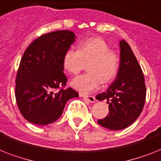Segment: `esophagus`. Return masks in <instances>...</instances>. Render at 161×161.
<instances>
[{"instance_id": "esophagus-1", "label": "esophagus", "mask_w": 161, "mask_h": 161, "mask_svg": "<svg viewBox=\"0 0 161 161\" xmlns=\"http://www.w3.org/2000/svg\"><path fill=\"white\" fill-rule=\"evenodd\" d=\"M80 96L82 97L84 99H86V100H87V101L90 102V103H94V102L95 101V96H92V95H90V96H86V95H80Z\"/></svg>"}]
</instances>
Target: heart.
I'll use <instances>...</instances> for the list:
<instances>
[{"label":"heart","instance_id":"heart-1","mask_svg":"<svg viewBox=\"0 0 161 161\" xmlns=\"http://www.w3.org/2000/svg\"><path fill=\"white\" fill-rule=\"evenodd\" d=\"M87 63L86 69L89 73L79 75L71 81L73 88L82 94L96 90L101 82L112 81L119 71V58L100 38L82 41L77 50L70 47L62 58V66L71 75H76Z\"/></svg>","mask_w":161,"mask_h":161}]
</instances>
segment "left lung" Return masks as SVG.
Returning a JSON list of instances; mask_svg holds the SVG:
<instances>
[{"instance_id": "8db88e82", "label": "left lung", "mask_w": 161, "mask_h": 161, "mask_svg": "<svg viewBox=\"0 0 161 161\" xmlns=\"http://www.w3.org/2000/svg\"><path fill=\"white\" fill-rule=\"evenodd\" d=\"M120 64L116 80L96 99H106L108 114L98 120L99 125L110 130L124 129L136 120L146 101V85L142 68L125 40L120 41Z\"/></svg>"}]
</instances>
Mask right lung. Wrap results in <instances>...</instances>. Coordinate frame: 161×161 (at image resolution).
Listing matches in <instances>:
<instances>
[{"label": "right lung", "instance_id": "1", "mask_svg": "<svg viewBox=\"0 0 161 161\" xmlns=\"http://www.w3.org/2000/svg\"><path fill=\"white\" fill-rule=\"evenodd\" d=\"M75 34L58 30L33 41L24 53L15 79V99L24 118L36 125H47L62 116L66 102L79 96L64 89L67 78L62 58L75 42Z\"/></svg>", "mask_w": 161, "mask_h": 161}]
</instances>
